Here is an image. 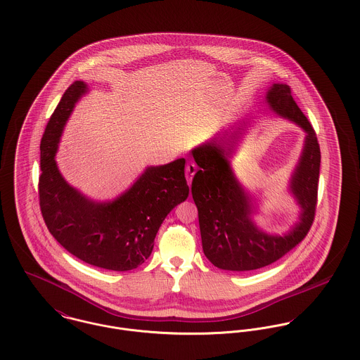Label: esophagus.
<instances>
[{
  "label": "esophagus",
  "instance_id": "esophagus-1",
  "mask_svg": "<svg viewBox=\"0 0 360 360\" xmlns=\"http://www.w3.org/2000/svg\"><path fill=\"white\" fill-rule=\"evenodd\" d=\"M196 169H198V167H196V164L192 162V161H189V162L186 164V167H185V175H186V179H188V184H189V185L192 184V179H193V175L196 174Z\"/></svg>",
  "mask_w": 360,
  "mask_h": 360
}]
</instances>
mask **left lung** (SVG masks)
<instances>
[{"mask_svg": "<svg viewBox=\"0 0 360 360\" xmlns=\"http://www.w3.org/2000/svg\"><path fill=\"white\" fill-rule=\"evenodd\" d=\"M269 106L307 132L305 146L291 178V192L302 211L300 222L284 236L259 231L250 218L251 200L235 178L228 158L241 128L226 139L211 141L192 152L199 165L192 181V196L199 211L204 255L212 265L226 271H254L276 262L308 235L316 212L320 148L316 132L295 103L287 84H274L268 91Z\"/></svg>", "mask_w": 360, "mask_h": 360, "instance_id": "1", "label": "left lung"}]
</instances>
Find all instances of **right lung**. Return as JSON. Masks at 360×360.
<instances>
[{"mask_svg": "<svg viewBox=\"0 0 360 360\" xmlns=\"http://www.w3.org/2000/svg\"><path fill=\"white\" fill-rule=\"evenodd\" d=\"M85 91L82 81L66 89L42 135L41 214L51 235L85 264L131 271L149 258L164 218L189 195L185 159L149 167L129 191L112 202L84 198L60 175L55 153L66 120Z\"/></svg>", "mask_w": 360, "mask_h": 360, "instance_id": "right-lung-1", "label": "right lung"}]
</instances>
